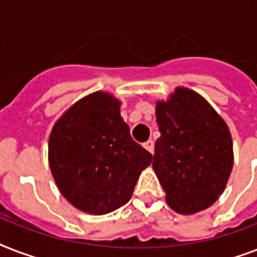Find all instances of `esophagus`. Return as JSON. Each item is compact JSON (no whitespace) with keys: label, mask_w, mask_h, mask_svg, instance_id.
<instances>
[{"label":"esophagus","mask_w":257,"mask_h":257,"mask_svg":"<svg viewBox=\"0 0 257 257\" xmlns=\"http://www.w3.org/2000/svg\"><path fill=\"white\" fill-rule=\"evenodd\" d=\"M144 148L153 155V152H155V141L148 140L147 143H144Z\"/></svg>","instance_id":"1"}]
</instances>
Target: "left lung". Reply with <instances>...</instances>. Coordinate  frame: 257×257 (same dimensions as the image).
I'll return each mask as SVG.
<instances>
[{"instance_id": "8db88e82", "label": "left lung", "mask_w": 257, "mask_h": 257, "mask_svg": "<svg viewBox=\"0 0 257 257\" xmlns=\"http://www.w3.org/2000/svg\"><path fill=\"white\" fill-rule=\"evenodd\" d=\"M161 136L152 167L169 207L191 215L211 207L223 193L233 165L227 124L203 97L177 88L168 102H159Z\"/></svg>"}]
</instances>
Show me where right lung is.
<instances>
[{
  "label": "right lung",
  "instance_id": "obj_1",
  "mask_svg": "<svg viewBox=\"0 0 257 257\" xmlns=\"http://www.w3.org/2000/svg\"><path fill=\"white\" fill-rule=\"evenodd\" d=\"M152 155L137 144L120 116V102L104 92L84 97L56 122L49 165L72 205L105 215L128 203Z\"/></svg>",
  "mask_w": 257,
  "mask_h": 257
}]
</instances>
